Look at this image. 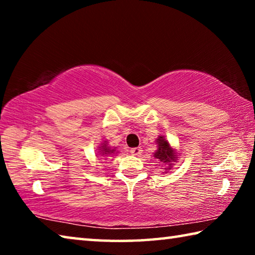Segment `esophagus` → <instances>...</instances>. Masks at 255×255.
<instances>
[{
  "label": "esophagus",
  "instance_id": "obj_1",
  "mask_svg": "<svg viewBox=\"0 0 255 255\" xmlns=\"http://www.w3.org/2000/svg\"><path fill=\"white\" fill-rule=\"evenodd\" d=\"M130 153L132 155H136V156H138V155H140L141 153H143V149H141V147H133V148H130Z\"/></svg>",
  "mask_w": 255,
  "mask_h": 255
}]
</instances>
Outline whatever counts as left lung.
<instances>
[{"label":"left lung","mask_w":255,"mask_h":255,"mask_svg":"<svg viewBox=\"0 0 255 255\" xmlns=\"http://www.w3.org/2000/svg\"><path fill=\"white\" fill-rule=\"evenodd\" d=\"M157 143V150L154 153V158L156 161L163 163L164 165H167V169L165 170H171L172 167L171 165L173 164V162H175V153L173 148L171 147L169 141L167 139H165L164 136H158V138L156 139Z\"/></svg>","instance_id":"left-lung-1"}]
</instances>
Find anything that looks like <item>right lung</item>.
Masks as SVG:
<instances>
[{
    "label": "right lung",
    "mask_w": 255,
    "mask_h": 255,
    "mask_svg": "<svg viewBox=\"0 0 255 255\" xmlns=\"http://www.w3.org/2000/svg\"><path fill=\"white\" fill-rule=\"evenodd\" d=\"M99 152H100V155H102V156H107V155H111V154H115V148H110L108 147L107 146V143L105 141V144H102V146H100L99 147Z\"/></svg>",
    "instance_id": "obj_1"
}]
</instances>
